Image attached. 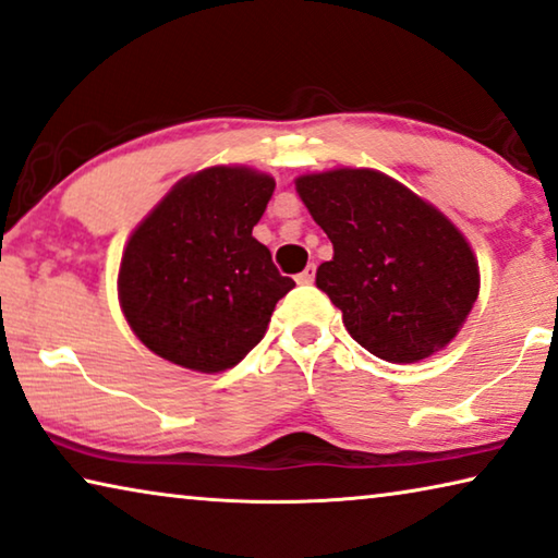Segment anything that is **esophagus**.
Segmentation results:
<instances>
[{"label": "esophagus", "mask_w": 558, "mask_h": 558, "mask_svg": "<svg viewBox=\"0 0 558 558\" xmlns=\"http://www.w3.org/2000/svg\"><path fill=\"white\" fill-rule=\"evenodd\" d=\"M295 280L300 282V286H311V282L315 280V265H313V263L307 265V268H305L303 272H300V276H298Z\"/></svg>", "instance_id": "34e87169"}]
</instances>
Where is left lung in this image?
Here are the masks:
<instances>
[{
    "instance_id": "8db88e82",
    "label": "left lung",
    "mask_w": 558,
    "mask_h": 558,
    "mask_svg": "<svg viewBox=\"0 0 558 558\" xmlns=\"http://www.w3.org/2000/svg\"><path fill=\"white\" fill-rule=\"evenodd\" d=\"M295 189L332 243L315 282L352 340L397 365L447 348L480 295V265L452 220L373 168L307 173Z\"/></svg>"
}]
</instances>
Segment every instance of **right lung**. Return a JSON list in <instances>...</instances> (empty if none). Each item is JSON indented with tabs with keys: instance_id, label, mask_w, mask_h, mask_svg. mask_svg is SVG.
I'll return each mask as SVG.
<instances>
[{
	"instance_id": "1",
	"label": "right lung",
	"mask_w": 558,
	"mask_h": 558,
	"mask_svg": "<svg viewBox=\"0 0 558 558\" xmlns=\"http://www.w3.org/2000/svg\"><path fill=\"white\" fill-rule=\"evenodd\" d=\"M276 191L268 173L214 166L185 175L131 233L119 303L136 338L173 365L223 373L268 330L295 288L253 238Z\"/></svg>"
}]
</instances>
